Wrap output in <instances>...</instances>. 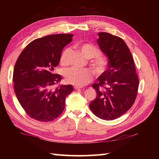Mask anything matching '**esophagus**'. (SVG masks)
Instances as JSON below:
<instances>
[{
  "instance_id": "obj_1",
  "label": "esophagus",
  "mask_w": 159,
  "mask_h": 159,
  "mask_svg": "<svg viewBox=\"0 0 159 159\" xmlns=\"http://www.w3.org/2000/svg\"><path fill=\"white\" fill-rule=\"evenodd\" d=\"M74 88L75 89H80L82 88V87H81V86H74Z\"/></svg>"
}]
</instances>
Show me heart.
I'll list each match as a JSON object with an SVG mask.
<instances>
[{
	"label": "heart",
	"mask_w": 159,
	"mask_h": 159,
	"mask_svg": "<svg viewBox=\"0 0 159 159\" xmlns=\"http://www.w3.org/2000/svg\"><path fill=\"white\" fill-rule=\"evenodd\" d=\"M79 48L86 57H92V66L96 73L99 75L103 74L106 68L107 61L105 57L99 53L98 50L89 44H81L79 46ZM69 52V48H66L62 52L60 56L61 65L66 66L68 64ZM64 77L68 83L82 86L90 82L93 78V74L88 69H80L76 67H71L65 71Z\"/></svg>",
	"instance_id": "obj_1"
}]
</instances>
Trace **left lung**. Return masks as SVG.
I'll use <instances>...</instances> for the list:
<instances>
[{"label":"left lung","instance_id":"left-lung-1","mask_svg":"<svg viewBox=\"0 0 159 159\" xmlns=\"http://www.w3.org/2000/svg\"><path fill=\"white\" fill-rule=\"evenodd\" d=\"M98 35V45L109 59L108 69L92 85L97 98L89 107L99 118L110 121L132 107L137 98L139 78L132 55L122 38L107 32Z\"/></svg>","mask_w":159,"mask_h":159}]
</instances>
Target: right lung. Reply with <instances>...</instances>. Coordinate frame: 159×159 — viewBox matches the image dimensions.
<instances>
[{
    "mask_svg": "<svg viewBox=\"0 0 159 159\" xmlns=\"http://www.w3.org/2000/svg\"><path fill=\"white\" fill-rule=\"evenodd\" d=\"M73 34L48 35L32 41L18 57L12 81L16 95L26 113L41 122L54 121L63 112L71 85H58L61 77L54 74L62 50Z\"/></svg>",
    "mask_w": 159,
    "mask_h": 159,
    "instance_id": "1",
    "label": "right lung"
}]
</instances>
